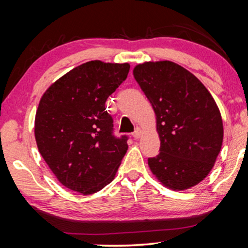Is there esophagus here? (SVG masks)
<instances>
[{
    "label": "esophagus",
    "instance_id": "obj_1",
    "mask_svg": "<svg viewBox=\"0 0 248 248\" xmlns=\"http://www.w3.org/2000/svg\"><path fill=\"white\" fill-rule=\"evenodd\" d=\"M141 136H142V130L139 127H137L136 130H134V132L132 133V137L134 139H139Z\"/></svg>",
    "mask_w": 248,
    "mask_h": 248
}]
</instances>
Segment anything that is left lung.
Here are the masks:
<instances>
[{"instance_id":"left-lung-1","label":"left lung","mask_w":248,"mask_h":248,"mask_svg":"<svg viewBox=\"0 0 248 248\" xmlns=\"http://www.w3.org/2000/svg\"><path fill=\"white\" fill-rule=\"evenodd\" d=\"M133 77L154 109L161 140L150 170L170 189H189L207 177L221 151L219 108L194 74L171 61L138 64Z\"/></svg>"}]
</instances>
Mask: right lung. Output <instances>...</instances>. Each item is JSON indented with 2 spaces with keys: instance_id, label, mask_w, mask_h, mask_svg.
Returning <instances> with one entry per match:
<instances>
[{
  "instance_id": "right-lung-1",
  "label": "right lung",
  "mask_w": 248,
  "mask_h": 248,
  "mask_svg": "<svg viewBox=\"0 0 248 248\" xmlns=\"http://www.w3.org/2000/svg\"><path fill=\"white\" fill-rule=\"evenodd\" d=\"M129 70V63L86 62L57 79L40 99L37 146L59 182L71 190L91 195L115 178L128 138L112 134L105 103Z\"/></svg>"
}]
</instances>
